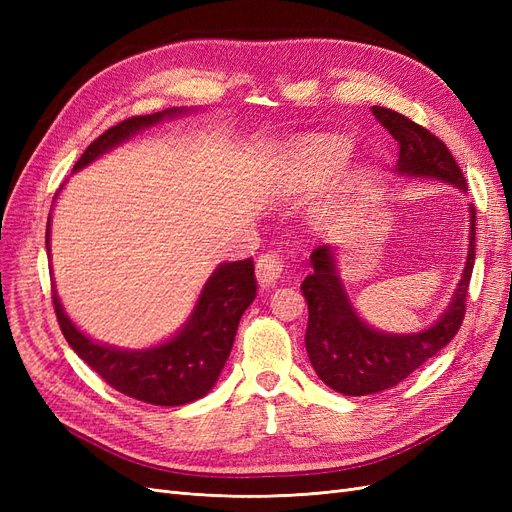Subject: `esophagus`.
Returning <instances> with one entry per match:
<instances>
[{
	"label": "esophagus",
	"instance_id": "34e87169",
	"mask_svg": "<svg viewBox=\"0 0 512 512\" xmlns=\"http://www.w3.org/2000/svg\"><path fill=\"white\" fill-rule=\"evenodd\" d=\"M284 267H286V262H284L282 254H277L273 250L258 256V260H256V277H258L260 286H273L277 282V277L284 273Z\"/></svg>",
	"mask_w": 512,
	"mask_h": 512
}]
</instances>
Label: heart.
Wrapping results in <instances>:
<instances>
[{
    "mask_svg": "<svg viewBox=\"0 0 512 512\" xmlns=\"http://www.w3.org/2000/svg\"><path fill=\"white\" fill-rule=\"evenodd\" d=\"M348 147L339 138H309L299 149V164L307 175L320 177L344 160Z\"/></svg>",
    "mask_w": 512,
    "mask_h": 512,
    "instance_id": "heart-1",
    "label": "heart"
}]
</instances>
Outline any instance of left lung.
Here are the masks:
<instances>
[{"label":"left lung","instance_id":"obj_1","mask_svg":"<svg viewBox=\"0 0 512 512\" xmlns=\"http://www.w3.org/2000/svg\"><path fill=\"white\" fill-rule=\"evenodd\" d=\"M371 111L399 143L397 173L436 177L468 190L453 153L436 134L391 108L374 106ZM470 218V254L453 303L431 329L416 335H384L356 318L335 275L331 247H316L312 252L314 271L305 277L301 290L309 309L305 348L324 384L344 395H371L391 389L451 342L466 316L476 247L474 207H470Z\"/></svg>","mask_w":512,"mask_h":512}]
</instances>
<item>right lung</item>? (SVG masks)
<instances>
[{
    "label": "right lung",
    "mask_w": 512,
    "mask_h": 512,
    "mask_svg": "<svg viewBox=\"0 0 512 512\" xmlns=\"http://www.w3.org/2000/svg\"><path fill=\"white\" fill-rule=\"evenodd\" d=\"M175 113L177 111H164L123 119L117 126L102 132L83 151L74 170L96 160L106 149L126 141L130 134L151 126L164 115ZM46 250H49V228H46ZM256 288L258 282L252 258L226 262L209 277L185 329L170 342L143 352H123L91 342L68 320L55 290L53 307L59 329L70 348L108 386L145 404L183 406L207 395L218 380L235 342L239 320L247 305L254 301Z\"/></svg>",
    "instance_id": "1"
}]
</instances>
